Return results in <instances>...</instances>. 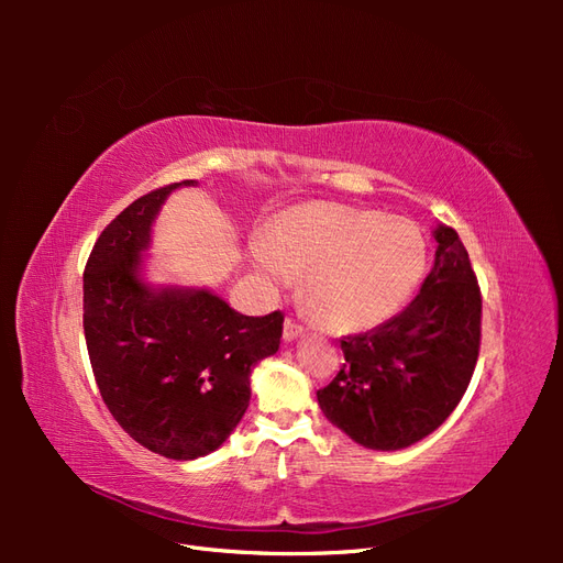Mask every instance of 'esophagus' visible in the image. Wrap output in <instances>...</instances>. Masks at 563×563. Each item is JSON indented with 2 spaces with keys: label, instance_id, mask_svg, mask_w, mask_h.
Returning a JSON list of instances; mask_svg holds the SVG:
<instances>
[{
  "label": "esophagus",
  "instance_id": "esophagus-1",
  "mask_svg": "<svg viewBox=\"0 0 563 563\" xmlns=\"http://www.w3.org/2000/svg\"><path fill=\"white\" fill-rule=\"evenodd\" d=\"M302 327L294 319V317H286L284 321V340H296L298 335H302Z\"/></svg>",
  "mask_w": 563,
  "mask_h": 563
}]
</instances>
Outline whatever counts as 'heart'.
Masks as SVG:
<instances>
[{"mask_svg":"<svg viewBox=\"0 0 563 563\" xmlns=\"http://www.w3.org/2000/svg\"><path fill=\"white\" fill-rule=\"evenodd\" d=\"M251 261L269 286L305 276V300L331 329H364L395 314L424 272L420 230L404 218L305 203L272 223Z\"/></svg>","mask_w":563,"mask_h":563,"instance_id":"obj_1","label":"heart"}]
</instances>
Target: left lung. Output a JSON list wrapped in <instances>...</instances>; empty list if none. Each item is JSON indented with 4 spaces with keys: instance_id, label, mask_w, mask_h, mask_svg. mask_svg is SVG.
<instances>
[{
    "instance_id": "obj_1",
    "label": "left lung",
    "mask_w": 563,
    "mask_h": 563,
    "mask_svg": "<svg viewBox=\"0 0 563 563\" xmlns=\"http://www.w3.org/2000/svg\"><path fill=\"white\" fill-rule=\"evenodd\" d=\"M418 296L373 331L340 340L345 364L317 391L323 416L356 444L397 451L444 422L472 380L482 345V291L453 228Z\"/></svg>"
}]
</instances>
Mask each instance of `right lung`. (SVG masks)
<instances>
[{
	"mask_svg": "<svg viewBox=\"0 0 563 563\" xmlns=\"http://www.w3.org/2000/svg\"><path fill=\"white\" fill-rule=\"evenodd\" d=\"M159 187L100 232L84 267V335L93 376L122 430L152 453L195 460L242 420L251 371L279 350L284 314L246 317L203 288H152L143 253L164 199Z\"/></svg>",
	"mask_w": 563,
	"mask_h": 563,
	"instance_id": "obj_1",
	"label": "right lung"
}]
</instances>
